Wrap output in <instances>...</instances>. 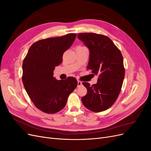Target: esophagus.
<instances>
[{"instance_id":"34e87169","label":"esophagus","mask_w":151,"mask_h":151,"mask_svg":"<svg viewBox=\"0 0 151 151\" xmlns=\"http://www.w3.org/2000/svg\"><path fill=\"white\" fill-rule=\"evenodd\" d=\"M82 85H83V84H82V82H81L79 81H77V87H80Z\"/></svg>"}]
</instances>
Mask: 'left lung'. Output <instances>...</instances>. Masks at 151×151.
Returning a JSON list of instances; mask_svg holds the SVG:
<instances>
[{
  "mask_svg": "<svg viewBox=\"0 0 151 151\" xmlns=\"http://www.w3.org/2000/svg\"><path fill=\"white\" fill-rule=\"evenodd\" d=\"M77 37L89 50L88 69L99 76L96 84L83 83L88 92L82 102L92 111H104L112 106L120 93L125 77L122 55L106 36L86 33H79Z\"/></svg>",
  "mask_w": 151,
  "mask_h": 151,
  "instance_id": "left-lung-1",
  "label": "left lung"
}]
</instances>
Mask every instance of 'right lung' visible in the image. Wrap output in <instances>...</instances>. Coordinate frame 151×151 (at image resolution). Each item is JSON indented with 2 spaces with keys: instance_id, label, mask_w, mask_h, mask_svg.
Listing matches in <instances>:
<instances>
[{
  "instance_id": "1",
  "label": "right lung",
  "mask_w": 151,
  "mask_h": 151,
  "mask_svg": "<svg viewBox=\"0 0 151 151\" xmlns=\"http://www.w3.org/2000/svg\"><path fill=\"white\" fill-rule=\"evenodd\" d=\"M76 34L38 41L30 47L22 62V80L35 106L47 113H55L65 107L67 98L77 86L73 77L57 80L55 67L62 62L63 54L70 47Z\"/></svg>"
}]
</instances>
